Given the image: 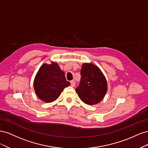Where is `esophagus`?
I'll return each instance as SVG.
<instances>
[{"label": "esophagus", "mask_w": 148, "mask_h": 148, "mask_svg": "<svg viewBox=\"0 0 148 148\" xmlns=\"http://www.w3.org/2000/svg\"><path fill=\"white\" fill-rule=\"evenodd\" d=\"M70 83H71V86L72 87H75V82L74 80H72V81L70 82Z\"/></svg>", "instance_id": "obj_1"}]
</instances>
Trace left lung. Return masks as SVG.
I'll list each match as a JSON object with an SVG mask.
<instances>
[{
  "mask_svg": "<svg viewBox=\"0 0 148 148\" xmlns=\"http://www.w3.org/2000/svg\"><path fill=\"white\" fill-rule=\"evenodd\" d=\"M81 80L75 89L85 104L94 105L101 102L107 90L106 79L101 70L91 64H84L80 71Z\"/></svg>",
  "mask_w": 148,
  "mask_h": 148,
  "instance_id": "left-lung-1",
  "label": "left lung"
}]
</instances>
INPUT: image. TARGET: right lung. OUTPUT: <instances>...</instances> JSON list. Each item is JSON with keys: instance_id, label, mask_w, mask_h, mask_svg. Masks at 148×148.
I'll return each instance as SVG.
<instances>
[{"instance_id": "obj_1", "label": "right lung", "mask_w": 148, "mask_h": 148, "mask_svg": "<svg viewBox=\"0 0 148 148\" xmlns=\"http://www.w3.org/2000/svg\"><path fill=\"white\" fill-rule=\"evenodd\" d=\"M70 84L57 64H43L36 75L34 88L40 99L46 102L56 100L64 89Z\"/></svg>"}]
</instances>
